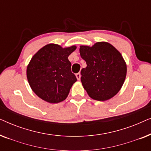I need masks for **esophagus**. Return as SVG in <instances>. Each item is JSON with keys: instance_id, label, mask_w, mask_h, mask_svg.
I'll list each match as a JSON object with an SVG mask.
<instances>
[{"instance_id": "obj_1", "label": "esophagus", "mask_w": 151, "mask_h": 151, "mask_svg": "<svg viewBox=\"0 0 151 151\" xmlns=\"http://www.w3.org/2000/svg\"><path fill=\"white\" fill-rule=\"evenodd\" d=\"M76 78H77V79L78 80H80V78H81V74H80V73H76Z\"/></svg>"}]
</instances>
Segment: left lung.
<instances>
[{"label":"left lung","instance_id":"8db88e82","mask_svg":"<svg viewBox=\"0 0 151 151\" xmlns=\"http://www.w3.org/2000/svg\"><path fill=\"white\" fill-rule=\"evenodd\" d=\"M80 53L86 63L80 73L81 82L90 98L105 101L115 96L127 76V65L121 53L106 42L92 47L82 45Z\"/></svg>","mask_w":151,"mask_h":151}]
</instances>
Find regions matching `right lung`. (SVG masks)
<instances>
[{
  "label": "right lung",
  "mask_w": 151,
  "mask_h": 151,
  "mask_svg": "<svg viewBox=\"0 0 151 151\" xmlns=\"http://www.w3.org/2000/svg\"><path fill=\"white\" fill-rule=\"evenodd\" d=\"M76 46L63 48L49 44L32 57L27 68V77L33 91L42 100L58 103L67 98L73 83L77 81L71 72L69 55Z\"/></svg>",
  "instance_id": "1"
}]
</instances>
